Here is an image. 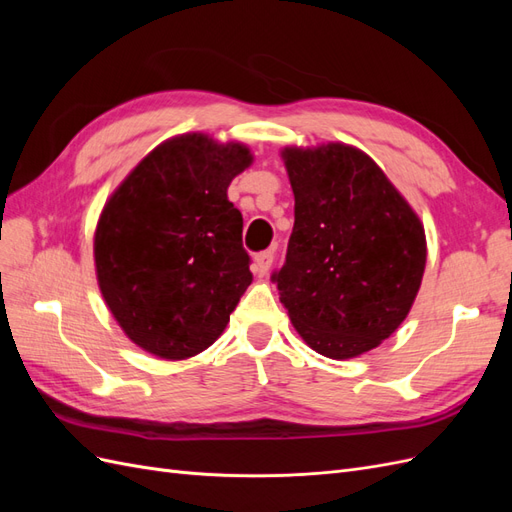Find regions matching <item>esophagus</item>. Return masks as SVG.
Here are the masks:
<instances>
[{
    "mask_svg": "<svg viewBox=\"0 0 512 512\" xmlns=\"http://www.w3.org/2000/svg\"><path fill=\"white\" fill-rule=\"evenodd\" d=\"M273 258H275V252L273 250H265L256 254V262H254V269L258 275H267L271 265H273Z\"/></svg>",
    "mask_w": 512,
    "mask_h": 512,
    "instance_id": "1",
    "label": "esophagus"
}]
</instances>
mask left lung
<instances>
[{
  "mask_svg": "<svg viewBox=\"0 0 512 512\" xmlns=\"http://www.w3.org/2000/svg\"><path fill=\"white\" fill-rule=\"evenodd\" d=\"M284 160L294 228L271 282L309 346L352 359L408 316L425 271L423 224L359 149H286Z\"/></svg>",
  "mask_w": 512,
  "mask_h": 512,
  "instance_id": "8db88e82",
  "label": "left lung"
}]
</instances>
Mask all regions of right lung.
<instances>
[{"instance_id":"obj_1","label":"right lung","mask_w":512,"mask_h":512,"mask_svg":"<svg viewBox=\"0 0 512 512\" xmlns=\"http://www.w3.org/2000/svg\"><path fill=\"white\" fill-rule=\"evenodd\" d=\"M250 149L185 134L153 149L108 200L94 254L102 297L136 346L179 361L222 335L252 258L226 190Z\"/></svg>"}]
</instances>
